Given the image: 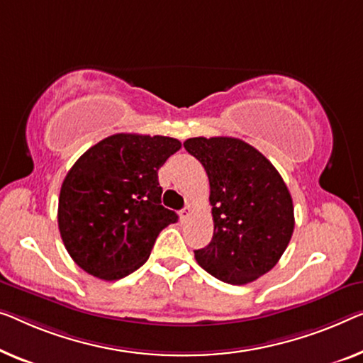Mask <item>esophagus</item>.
<instances>
[{
    "label": "esophagus",
    "mask_w": 363,
    "mask_h": 363,
    "mask_svg": "<svg viewBox=\"0 0 363 363\" xmlns=\"http://www.w3.org/2000/svg\"><path fill=\"white\" fill-rule=\"evenodd\" d=\"M191 213H192V210H191V207H186V208H182L181 212H179V216H181V220L184 221V220H187L189 216H191Z\"/></svg>",
    "instance_id": "34e87169"
}]
</instances>
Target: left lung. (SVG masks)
<instances>
[{"mask_svg": "<svg viewBox=\"0 0 363 363\" xmlns=\"http://www.w3.org/2000/svg\"><path fill=\"white\" fill-rule=\"evenodd\" d=\"M184 148L210 182L213 238L194 251L196 261L221 282H254L279 262L294 235V202L282 176L240 138H189Z\"/></svg>", "mask_w": 363, "mask_h": 363, "instance_id": "left-lung-1", "label": "left lung"}]
</instances>
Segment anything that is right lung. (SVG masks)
I'll list each match as a JSON object with an SVG mask.
<instances>
[{
	"label": "right lung",
	"instance_id": "add662e5",
	"mask_svg": "<svg viewBox=\"0 0 363 363\" xmlns=\"http://www.w3.org/2000/svg\"><path fill=\"white\" fill-rule=\"evenodd\" d=\"M181 142L161 135L116 133L68 171L58 199V230L74 262L118 280L148 261L156 238L177 221L161 205L158 169Z\"/></svg>",
	"mask_w": 363,
	"mask_h": 363
}]
</instances>
